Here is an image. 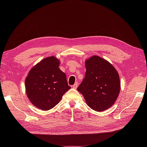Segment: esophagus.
Returning <instances> with one entry per match:
<instances>
[{
  "label": "esophagus",
  "instance_id": "1",
  "mask_svg": "<svg viewBox=\"0 0 147 147\" xmlns=\"http://www.w3.org/2000/svg\"><path fill=\"white\" fill-rule=\"evenodd\" d=\"M78 87V82H75V84L73 85V88L74 89H76Z\"/></svg>",
  "mask_w": 147,
  "mask_h": 147
}]
</instances>
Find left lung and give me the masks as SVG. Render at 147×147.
Listing matches in <instances>:
<instances>
[{"instance_id":"8db88e82","label":"left lung","mask_w":147,"mask_h":147,"mask_svg":"<svg viewBox=\"0 0 147 147\" xmlns=\"http://www.w3.org/2000/svg\"><path fill=\"white\" fill-rule=\"evenodd\" d=\"M85 67V76L77 90L91 109L102 112L114 104L119 94L118 73L109 62L98 56L86 59Z\"/></svg>"}]
</instances>
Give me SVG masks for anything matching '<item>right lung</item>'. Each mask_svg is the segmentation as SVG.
Wrapping results in <instances>:
<instances>
[{
	"label": "right lung",
	"instance_id": "right-lung-1",
	"mask_svg": "<svg viewBox=\"0 0 147 147\" xmlns=\"http://www.w3.org/2000/svg\"><path fill=\"white\" fill-rule=\"evenodd\" d=\"M59 64L55 56L46 57L30 69L26 78V94L38 109H51L71 88L65 74L59 68Z\"/></svg>",
	"mask_w": 147,
	"mask_h": 147
}]
</instances>
